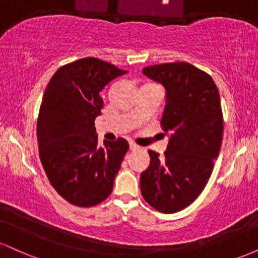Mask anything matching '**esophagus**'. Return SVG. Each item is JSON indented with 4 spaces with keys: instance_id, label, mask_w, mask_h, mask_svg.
Returning a JSON list of instances; mask_svg holds the SVG:
<instances>
[{
    "instance_id": "1",
    "label": "esophagus",
    "mask_w": 258,
    "mask_h": 258,
    "mask_svg": "<svg viewBox=\"0 0 258 258\" xmlns=\"http://www.w3.org/2000/svg\"><path fill=\"white\" fill-rule=\"evenodd\" d=\"M138 146H137V144H135V143H130V149H131V150H137L138 149Z\"/></svg>"
}]
</instances>
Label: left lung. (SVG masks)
Returning a JSON list of instances; mask_svg holds the SVG:
<instances>
[{"mask_svg": "<svg viewBox=\"0 0 258 258\" xmlns=\"http://www.w3.org/2000/svg\"><path fill=\"white\" fill-rule=\"evenodd\" d=\"M143 74L166 90L161 125L170 141L162 158L149 150L141 191L155 210L174 214L199 197L214 170L223 137L220 93L209 74L184 61L150 65Z\"/></svg>", "mask_w": 258, "mask_h": 258, "instance_id": "1", "label": "left lung"}]
</instances>
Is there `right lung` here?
Returning <instances> with one entry per match:
<instances>
[{"label": "right lung", "instance_id": "obj_1", "mask_svg": "<svg viewBox=\"0 0 258 258\" xmlns=\"http://www.w3.org/2000/svg\"><path fill=\"white\" fill-rule=\"evenodd\" d=\"M126 73L82 58L59 68L44 91L37 119L40 159L53 188L75 206L98 205L110 195L128 150L123 138L100 146L94 127L103 109L100 91Z\"/></svg>", "mask_w": 258, "mask_h": 258}]
</instances>
